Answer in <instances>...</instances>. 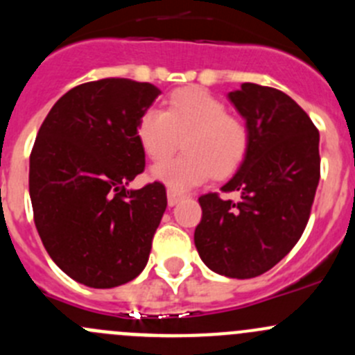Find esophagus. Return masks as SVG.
Instances as JSON below:
<instances>
[{"label": "esophagus", "mask_w": 355, "mask_h": 355, "mask_svg": "<svg viewBox=\"0 0 355 355\" xmlns=\"http://www.w3.org/2000/svg\"><path fill=\"white\" fill-rule=\"evenodd\" d=\"M166 196H168V206H170V207H173L175 204H178V202H180L182 199H184V196H182L180 192L171 191V189H168Z\"/></svg>", "instance_id": "1"}]
</instances>
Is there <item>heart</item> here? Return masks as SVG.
<instances>
[{
    "instance_id": "heart-1",
    "label": "heart",
    "mask_w": 355,
    "mask_h": 355,
    "mask_svg": "<svg viewBox=\"0 0 355 355\" xmlns=\"http://www.w3.org/2000/svg\"><path fill=\"white\" fill-rule=\"evenodd\" d=\"M137 137L146 155L161 161L173 155L184 139V155L153 166L151 177L171 191H187L216 178L230 177L244 163L249 130L228 114L223 101L199 87L178 89L166 111L149 108L141 114Z\"/></svg>"
}]
</instances>
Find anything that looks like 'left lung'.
<instances>
[{"label":"left lung","mask_w":355,"mask_h":355,"mask_svg":"<svg viewBox=\"0 0 355 355\" xmlns=\"http://www.w3.org/2000/svg\"><path fill=\"white\" fill-rule=\"evenodd\" d=\"M228 99L245 120L249 149L221 191L241 200L200 196L194 242L211 271L245 280L280 263L302 235L320 184V132L278 89L245 82Z\"/></svg>","instance_id":"left-lung-1"}]
</instances>
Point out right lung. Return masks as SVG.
Here are the masks:
<instances>
[{"mask_svg": "<svg viewBox=\"0 0 355 355\" xmlns=\"http://www.w3.org/2000/svg\"><path fill=\"white\" fill-rule=\"evenodd\" d=\"M159 94L130 78L87 82L63 94L39 128L28 170L35 228L78 284L113 288L148 264L166 191L128 184L146 164L139 118Z\"/></svg>", "mask_w": 355, "mask_h": 355, "instance_id": "obj_1", "label": "right lung"}]
</instances>
